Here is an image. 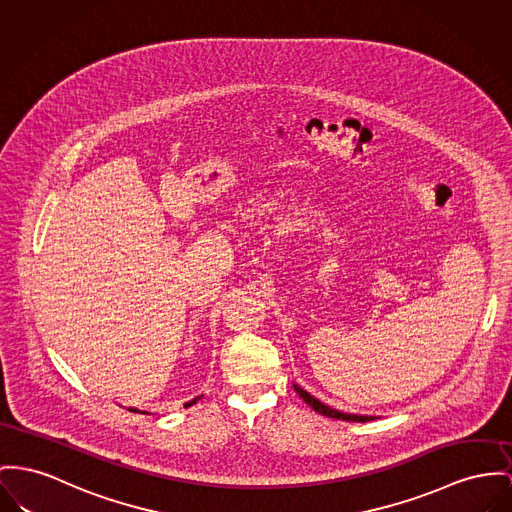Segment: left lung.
Listing matches in <instances>:
<instances>
[{
  "instance_id": "obj_1",
  "label": "left lung",
  "mask_w": 512,
  "mask_h": 512,
  "mask_svg": "<svg viewBox=\"0 0 512 512\" xmlns=\"http://www.w3.org/2000/svg\"><path fill=\"white\" fill-rule=\"evenodd\" d=\"M295 390H297V394L307 402L310 408L314 409L316 413L326 415V417H332V419H343V421H355V423H367V421H373V419H375L373 415H355V413H343V411H338V409L328 408L326 404H322L320 400L312 398V396L308 394L307 390H303V388H301V386H297V384H295Z\"/></svg>"
}]
</instances>
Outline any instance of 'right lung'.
<instances>
[{
  "instance_id": "add662e5",
  "label": "right lung",
  "mask_w": 512,
  "mask_h": 512,
  "mask_svg": "<svg viewBox=\"0 0 512 512\" xmlns=\"http://www.w3.org/2000/svg\"><path fill=\"white\" fill-rule=\"evenodd\" d=\"M200 398H202V396H198V398H194V400H192V402H188V404H186V406H192V404H196V402H198V400H200ZM130 411H134V413H136L137 409L130 408ZM141 413H145V411H141Z\"/></svg>"
}]
</instances>
